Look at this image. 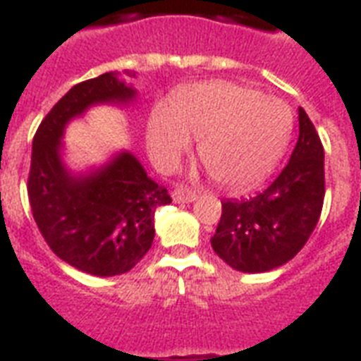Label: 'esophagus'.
<instances>
[{
	"mask_svg": "<svg viewBox=\"0 0 361 361\" xmlns=\"http://www.w3.org/2000/svg\"><path fill=\"white\" fill-rule=\"evenodd\" d=\"M172 198H174V202H195L197 200V192L189 191L185 187H178L172 192Z\"/></svg>",
	"mask_w": 361,
	"mask_h": 361,
	"instance_id": "esophagus-1",
	"label": "esophagus"
}]
</instances>
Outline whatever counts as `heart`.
Segmentation results:
<instances>
[{
  "instance_id": "heart-1",
  "label": "heart",
  "mask_w": 361,
  "mask_h": 361,
  "mask_svg": "<svg viewBox=\"0 0 361 361\" xmlns=\"http://www.w3.org/2000/svg\"><path fill=\"white\" fill-rule=\"evenodd\" d=\"M292 112L281 99L236 82L212 80L181 87L170 104L153 106L146 146L159 169H174L198 138V155L219 187L247 191L262 183L283 157Z\"/></svg>"
}]
</instances>
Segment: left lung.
Segmentation results:
<instances>
[{"mask_svg":"<svg viewBox=\"0 0 361 361\" xmlns=\"http://www.w3.org/2000/svg\"><path fill=\"white\" fill-rule=\"evenodd\" d=\"M296 147L268 189L226 200L212 247L231 268L262 274L286 264L307 243L324 202V147L305 110L298 109Z\"/></svg>","mask_w":361,"mask_h":361,"instance_id":"8db88e82","label":"left lung"}]
</instances>
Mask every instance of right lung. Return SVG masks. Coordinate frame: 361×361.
I'll use <instances>...</instances> for the list:
<instances>
[{
	"instance_id": "add662e5",
	"label": "right lung",
	"mask_w": 361,
	"mask_h": 361,
	"mask_svg": "<svg viewBox=\"0 0 361 361\" xmlns=\"http://www.w3.org/2000/svg\"><path fill=\"white\" fill-rule=\"evenodd\" d=\"M135 99L136 90L118 73L80 82L54 104L33 138L27 178L33 219L61 260L97 277L127 274L140 262L155 236V209L172 198L130 152H118L97 169L76 174L65 164L61 138L67 123L95 104Z\"/></svg>"
}]
</instances>
